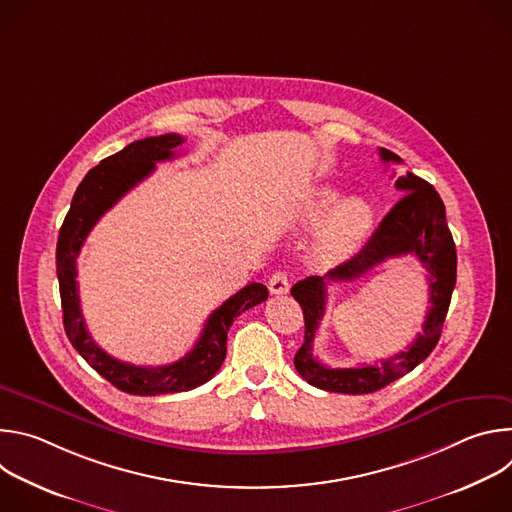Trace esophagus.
Wrapping results in <instances>:
<instances>
[{
	"instance_id": "1",
	"label": "esophagus",
	"mask_w": 512,
	"mask_h": 512,
	"mask_svg": "<svg viewBox=\"0 0 512 512\" xmlns=\"http://www.w3.org/2000/svg\"><path fill=\"white\" fill-rule=\"evenodd\" d=\"M269 291L275 296H283L289 291V277L285 271H275L271 277H269Z\"/></svg>"
}]
</instances>
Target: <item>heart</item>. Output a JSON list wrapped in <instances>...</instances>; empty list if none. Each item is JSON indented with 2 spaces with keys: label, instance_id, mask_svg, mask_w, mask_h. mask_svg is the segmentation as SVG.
<instances>
[{
  "label": "heart",
  "instance_id": "b5f03b06",
  "mask_svg": "<svg viewBox=\"0 0 512 512\" xmlns=\"http://www.w3.org/2000/svg\"><path fill=\"white\" fill-rule=\"evenodd\" d=\"M340 192L332 186H318L310 190L304 202L306 225L320 227L314 253L322 263H336L348 257L367 235L373 210L371 204L360 196H348L340 200Z\"/></svg>",
  "mask_w": 512,
  "mask_h": 512
}]
</instances>
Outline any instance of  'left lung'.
Listing matches in <instances>:
<instances>
[{"label":"left lung","mask_w":512,"mask_h":512,"mask_svg":"<svg viewBox=\"0 0 512 512\" xmlns=\"http://www.w3.org/2000/svg\"><path fill=\"white\" fill-rule=\"evenodd\" d=\"M383 162H401L399 156L381 148ZM405 196L389 210L364 247L324 277H306L291 287V296L304 312V344L296 352L298 373L314 387L330 393L364 395L375 393L411 373L435 348L442 336L444 320L456 285V245L446 221V206L435 188L423 178L407 172L395 182ZM413 254L428 269L430 303L424 332L403 352L375 365L352 370H332L313 356V338L325 311V283L353 280L391 256Z\"/></svg>","instance_id":"left-lung-1"}]
</instances>
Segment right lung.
I'll return each mask as SVG.
<instances>
[{
	"mask_svg": "<svg viewBox=\"0 0 512 512\" xmlns=\"http://www.w3.org/2000/svg\"><path fill=\"white\" fill-rule=\"evenodd\" d=\"M182 143L184 137L176 133L145 137L105 158L99 166L89 170L79 184L58 235L56 273L66 336L101 377L129 395L182 393L210 381L227 356V334L235 318L265 302L269 296L263 283L245 285L208 316L194 348L164 367H135V364L117 360L91 338L81 314L77 287V257L81 247L99 218L133 186L148 178L156 170V162L172 160Z\"/></svg>",
	"mask_w": 512,
	"mask_h": 512,
	"instance_id": "right-lung-1",
	"label": "right lung"
}]
</instances>
